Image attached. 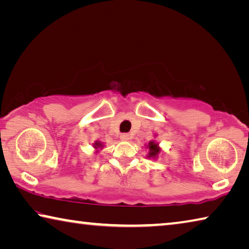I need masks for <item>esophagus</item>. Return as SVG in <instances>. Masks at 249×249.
Instances as JSON below:
<instances>
[{
  "label": "esophagus",
  "instance_id": "34e87169",
  "mask_svg": "<svg viewBox=\"0 0 249 249\" xmlns=\"http://www.w3.org/2000/svg\"><path fill=\"white\" fill-rule=\"evenodd\" d=\"M121 140L122 141H128L129 140V134H127V133L121 134Z\"/></svg>",
  "mask_w": 249,
  "mask_h": 249
}]
</instances>
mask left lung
I'll use <instances>...</instances> for the list:
<instances>
[{"label":"left lung","instance_id":"left-lung-1","mask_svg":"<svg viewBox=\"0 0 249 249\" xmlns=\"http://www.w3.org/2000/svg\"><path fill=\"white\" fill-rule=\"evenodd\" d=\"M149 150H150V153H149V157H154V156H156L157 155L158 153H159V148H158V146H157V144H155L154 142H149Z\"/></svg>","mask_w":249,"mask_h":249}]
</instances>
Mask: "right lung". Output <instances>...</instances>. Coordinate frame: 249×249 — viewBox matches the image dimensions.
I'll use <instances>...</instances> for the list:
<instances>
[{"label":"right lung","instance_id":"obj_1","mask_svg":"<svg viewBox=\"0 0 249 249\" xmlns=\"http://www.w3.org/2000/svg\"><path fill=\"white\" fill-rule=\"evenodd\" d=\"M96 145H98V146H100V145H99V144H96Z\"/></svg>","mask_w":249,"mask_h":249}]
</instances>
